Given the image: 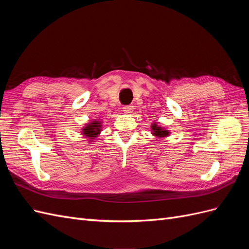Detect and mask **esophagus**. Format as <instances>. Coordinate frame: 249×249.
Wrapping results in <instances>:
<instances>
[{
  "label": "esophagus",
  "instance_id": "1",
  "mask_svg": "<svg viewBox=\"0 0 249 249\" xmlns=\"http://www.w3.org/2000/svg\"><path fill=\"white\" fill-rule=\"evenodd\" d=\"M123 109H124V112L125 113V114H130V113H132V111H133V106H131V105H127V106H124Z\"/></svg>",
  "mask_w": 249,
  "mask_h": 249
}]
</instances>
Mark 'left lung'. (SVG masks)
Wrapping results in <instances>:
<instances>
[{
	"label": "left lung",
	"mask_w": 249,
	"mask_h": 249,
	"mask_svg": "<svg viewBox=\"0 0 249 249\" xmlns=\"http://www.w3.org/2000/svg\"><path fill=\"white\" fill-rule=\"evenodd\" d=\"M152 126H153L152 130L154 131L153 134L156 135V136H158V137H165V136H167V135H168V132L166 130H163V129H161V127H159V126L156 125V124H153Z\"/></svg>",
	"instance_id": "left-lung-1"
}]
</instances>
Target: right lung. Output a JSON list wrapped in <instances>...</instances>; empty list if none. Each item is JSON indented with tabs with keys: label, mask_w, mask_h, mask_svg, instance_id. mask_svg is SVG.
I'll return each mask as SVG.
<instances>
[{
	"label": "right lung",
	"mask_w": 249,
	"mask_h": 249,
	"mask_svg": "<svg viewBox=\"0 0 249 249\" xmlns=\"http://www.w3.org/2000/svg\"><path fill=\"white\" fill-rule=\"evenodd\" d=\"M82 131L85 136L90 137V138H95L101 132V123L100 122H92L91 124H86V126Z\"/></svg>",
	"instance_id": "add662e5"
}]
</instances>
